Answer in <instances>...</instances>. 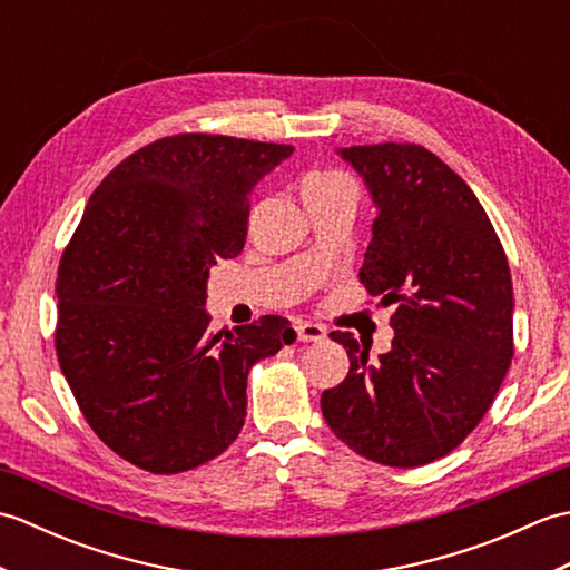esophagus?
<instances>
[{"instance_id":"34e87169","label":"esophagus","mask_w":570,"mask_h":570,"mask_svg":"<svg viewBox=\"0 0 570 570\" xmlns=\"http://www.w3.org/2000/svg\"><path fill=\"white\" fill-rule=\"evenodd\" d=\"M296 335L301 343H321L325 341V328L321 323H311V321H304L296 325Z\"/></svg>"}]
</instances>
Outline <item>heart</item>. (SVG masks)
Returning <instances> with one entry per match:
<instances>
[{"label": "heart", "mask_w": 570, "mask_h": 570, "mask_svg": "<svg viewBox=\"0 0 570 570\" xmlns=\"http://www.w3.org/2000/svg\"><path fill=\"white\" fill-rule=\"evenodd\" d=\"M313 188H353V180H350L345 174H308L304 178V186H301V193L313 190Z\"/></svg>", "instance_id": "1"}]
</instances>
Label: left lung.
Instances as JSON below:
<instances>
[{
  "label": "left lung",
  "instance_id": "1",
  "mask_svg": "<svg viewBox=\"0 0 570 570\" xmlns=\"http://www.w3.org/2000/svg\"><path fill=\"white\" fill-rule=\"evenodd\" d=\"M377 203L360 282L396 304L380 362L350 333L347 377L323 419L362 458L419 468L448 455L488 414L514 355L512 276L475 193L421 144L341 149Z\"/></svg>",
  "mask_w": 570,
  "mask_h": 570
}]
</instances>
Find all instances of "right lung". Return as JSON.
Masks as SVG:
<instances>
[{
    "instance_id": "add662e5",
    "label": "right lung",
    "mask_w": 570,
    "mask_h": 570,
    "mask_svg": "<svg viewBox=\"0 0 570 570\" xmlns=\"http://www.w3.org/2000/svg\"><path fill=\"white\" fill-rule=\"evenodd\" d=\"M292 144L186 131L119 161L60 254L56 355L98 439L154 475L217 458L247 416V377L296 341L262 316L213 333L205 286L245 247L249 193Z\"/></svg>"
}]
</instances>
